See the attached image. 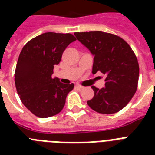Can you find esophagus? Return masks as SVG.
<instances>
[{
  "instance_id": "34e87169",
  "label": "esophagus",
  "mask_w": 155,
  "mask_h": 155,
  "mask_svg": "<svg viewBox=\"0 0 155 155\" xmlns=\"http://www.w3.org/2000/svg\"><path fill=\"white\" fill-rule=\"evenodd\" d=\"M75 88L77 90H79V91H80V90L84 89V87L81 86V85H76V86H75Z\"/></svg>"
}]
</instances>
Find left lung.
<instances>
[{
  "label": "left lung",
  "instance_id": "left-lung-1",
  "mask_svg": "<svg viewBox=\"0 0 155 155\" xmlns=\"http://www.w3.org/2000/svg\"><path fill=\"white\" fill-rule=\"evenodd\" d=\"M74 35L94 55L92 74L105 75V87L95 86L94 97L87 103L92 110L112 114L127 105L136 92L139 77L137 58L130 46L117 35L101 32H75Z\"/></svg>",
  "mask_w": 155,
  "mask_h": 155
}]
</instances>
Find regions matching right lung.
<instances>
[{
    "instance_id": "right-lung-1",
    "label": "right lung",
    "mask_w": 155,
    "mask_h": 155,
    "mask_svg": "<svg viewBox=\"0 0 155 155\" xmlns=\"http://www.w3.org/2000/svg\"><path fill=\"white\" fill-rule=\"evenodd\" d=\"M75 40L69 33H44L30 40L21 51L14 74L16 89L23 104L38 117L60 113L74 88V84H62L52 74L67 47Z\"/></svg>"
}]
</instances>
